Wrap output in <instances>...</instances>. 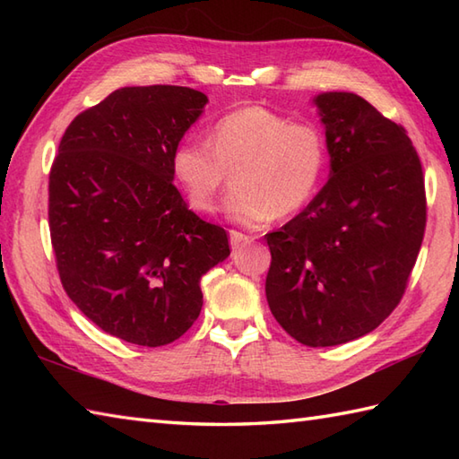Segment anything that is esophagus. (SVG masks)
Listing matches in <instances>:
<instances>
[{
	"label": "esophagus",
	"mask_w": 459,
	"mask_h": 459,
	"mask_svg": "<svg viewBox=\"0 0 459 459\" xmlns=\"http://www.w3.org/2000/svg\"><path fill=\"white\" fill-rule=\"evenodd\" d=\"M255 240L250 235H245V232H238V230H230V247L232 250H240L245 245H250V242Z\"/></svg>",
	"instance_id": "obj_1"
}]
</instances>
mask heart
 <instances>
[{"label":"heart","instance_id":"b5f03b06","mask_svg":"<svg viewBox=\"0 0 459 459\" xmlns=\"http://www.w3.org/2000/svg\"><path fill=\"white\" fill-rule=\"evenodd\" d=\"M327 165V140L317 124L291 120L264 106H242L209 128V142L185 140L171 171L193 209L212 212L235 171L227 217L256 229L296 214L314 199Z\"/></svg>","mask_w":459,"mask_h":459}]
</instances>
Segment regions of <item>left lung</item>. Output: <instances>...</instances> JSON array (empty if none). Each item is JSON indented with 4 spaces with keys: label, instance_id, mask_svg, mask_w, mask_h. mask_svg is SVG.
Listing matches in <instances>:
<instances>
[{
    "label": "left lung",
    "instance_id": "8db88e82",
    "mask_svg": "<svg viewBox=\"0 0 459 459\" xmlns=\"http://www.w3.org/2000/svg\"><path fill=\"white\" fill-rule=\"evenodd\" d=\"M331 171L307 207L268 232L266 299L307 347L363 337L393 314L426 229L422 163L401 124L353 92L314 99Z\"/></svg>",
    "mask_w": 459,
    "mask_h": 459
}]
</instances>
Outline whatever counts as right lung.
Wrapping results in <instances>:
<instances>
[{
  "label": "right lung",
  "instance_id": "add662e5",
  "mask_svg": "<svg viewBox=\"0 0 459 459\" xmlns=\"http://www.w3.org/2000/svg\"><path fill=\"white\" fill-rule=\"evenodd\" d=\"M207 96L126 86L68 126L48 175V229L61 284L106 333L142 347L179 339L203 307L201 278L229 237L189 211L171 155Z\"/></svg>",
  "mask_w": 459,
  "mask_h": 459
}]
</instances>
